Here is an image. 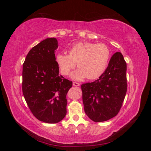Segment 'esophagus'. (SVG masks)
<instances>
[{"label":"esophagus","mask_w":151,"mask_h":151,"mask_svg":"<svg viewBox=\"0 0 151 151\" xmlns=\"http://www.w3.org/2000/svg\"><path fill=\"white\" fill-rule=\"evenodd\" d=\"M73 86H79L80 84L78 83H76V82H73Z\"/></svg>","instance_id":"1"}]
</instances>
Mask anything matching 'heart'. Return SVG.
Listing matches in <instances>:
<instances>
[{
    "mask_svg": "<svg viewBox=\"0 0 151 151\" xmlns=\"http://www.w3.org/2000/svg\"><path fill=\"white\" fill-rule=\"evenodd\" d=\"M110 56V50L106 45L86 42L72 45L68 55L58 53L55 60L62 75H69L77 63L79 68L72 74L73 79L80 81L88 77L94 80L104 74Z\"/></svg>",
    "mask_w": 151,
    "mask_h": 151,
    "instance_id": "heart-1",
    "label": "heart"
}]
</instances>
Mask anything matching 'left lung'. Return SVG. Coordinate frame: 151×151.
Listing matches in <instances>:
<instances>
[{
	"instance_id": "obj_1",
	"label": "left lung",
	"mask_w": 151,
	"mask_h": 151,
	"mask_svg": "<svg viewBox=\"0 0 151 151\" xmlns=\"http://www.w3.org/2000/svg\"><path fill=\"white\" fill-rule=\"evenodd\" d=\"M126 71L124 58L116 52L98 79L81 85L84 111L91 120L106 121L119 112L127 89Z\"/></svg>"
}]
</instances>
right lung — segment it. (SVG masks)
<instances>
[{
    "label": "right lung",
    "mask_w": 151,
    "mask_h": 151,
    "mask_svg": "<svg viewBox=\"0 0 151 151\" xmlns=\"http://www.w3.org/2000/svg\"><path fill=\"white\" fill-rule=\"evenodd\" d=\"M56 38H47L32 48L22 65V89L27 104L40 121L56 123L67 113L66 95L72 82L59 75Z\"/></svg>",
    "instance_id": "add662e5"
}]
</instances>
